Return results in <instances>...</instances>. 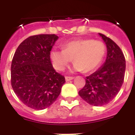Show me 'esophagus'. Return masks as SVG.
Wrapping results in <instances>:
<instances>
[{
	"label": "esophagus",
	"instance_id": "1",
	"mask_svg": "<svg viewBox=\"0 0 135 135\" xmlns=\"http://www.w3.org/2000/svg\"><path fill=\"white\" fill-rule=\"evenodd\" d=\"M74 79V77H71V76H66L65 77V81L66 82H68V81Z\"/></svg>",
	"mask_w": 135,
	"mask_h": 135
}]
</instances>
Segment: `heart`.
Here are the masks:
<instances>
[{"mask_svg":"<svg viewBox=\"0 0 135 135\" xmlns=\"http://www.w3.org/2000/svg\"><path fill=\"white\" fill-rule=\"evenodd\" d=\"M63 51L54 49L50 52L52 65L58 71H64L73 59L71 71L90 72L101 64L105 53V46L99 40L80 39L70 41L61 46Z\"/></svg>","mask_w":135,"mask_h":135,"instance_id":"obj_1","label":"heart"}]
</instances>
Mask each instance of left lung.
Returning a JSON list of instances; mask_svg holds the SVG:
<instances>
[{
	"label": "left lung",
	"mask_w": 135,
	"mask_h": 135,
	"mask_svg": "<svg viewBox=\"0 0 135 135\" xmlns=\"http://www.w3.org/2000/svg\"><path fill=\"white\" fill-rule=\"evenodd\" d=\"M106 45L107 57L103 65L86 78L79 95L94 106L108 104L120 91L124 78L126 61L121 49L112 39L99 33Z\"/></svg>",
	"instance_id": "obj_1"
}]
</instances>
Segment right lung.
Wrapping results in <instances>:
<instances>
[{
  "mask_svg": "<svg viewBox=\"0 0 135 135\" xmlns=\"http://www.w3.org/2000/svg\"><path fill=\"white\" fill-rule=\"evenodd\" d=\"M58 38L55 34L30 36L19 45L12 60V88L22 103L36 110L53 104L65 82L49 57Z\"/></svg>",
  "mask_w": 135,
  "mask_h": 135,
  "instance_id": "add662e5",
  "label": "right lung"
}]
</instances>
